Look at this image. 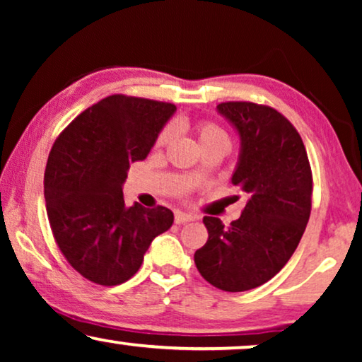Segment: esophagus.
I'll return each instance as SVG.
<instances>
[{
    "label": "esophagus",
    "instance_id": "esophagus-1",
    "mask_svg": "<svg viewBox=\"0 0 362 362\" xmlns=\"http://www.w3.org/2000/svg\"><path fill=\"white\" fill-rule=\"evenodd\" d=\"M197 217L192 216V214H187V212H176L175 214V222L176 224H186V222H191V221H196Z\"/></svg>",
    "mask_w": 362,
    "mask_h": 362
}]
</instances>
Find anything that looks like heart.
Returning <instances> with one entry per match:
<instances>
[{
	"label": "heart",
	"mask_w": 362,
	"mask_h": 362,
	"mask_svg": "<svg viewBox=\"0 0 362 362\" xmlns=\"http://www.w3.org/2000/svg\"><path fill=\"white\" fill-rule=\"evenodd\" d=\"M197 136H199V143L204 141H212V140H227L226 133L222 132V128H219L214 123H202L197 128ZM173 138V128L168 127L161 132L160 138H158V145H166Z\"/></svg>",
	"instance_id": "1"
}]
</instances>
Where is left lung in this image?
<instances>
[{
  "label": "left lung",
  "instance_id": "left-lung-1",
  "mask_svg": "<svg viewBox=\"0 0 362 362\" xmlns=\"http://www.w3.org/2000/svg\"><path fill=\"white\" fill-rule=\"evenodd\" d=\"M216 110L239 135L230 181L247 204L229 227L204 217L209 239L194 262L216 288L247 291L279 274L298 247L311 212V170L298 132L274 108L226 102Z\"/></svg>",
  "mask_w": 362,
  "mask_h": 362
}]
</instances>
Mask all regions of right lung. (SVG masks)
Returning a JSON list of instances; mask_svg holds the SVG:
<instances>
[{"instance_id":"right-lung-1","label":"right lung","mask_w":362,"mask_h":362,"mask_svg":"<svg viewBox=\"0 0 362 362\" xmlns=\"http://www.w3.org/2000/svg\"><path fill=\"white\" fill-rule=\"evenodd\" d=\"M175 112L173 103L110 95L82 112L49 153L44 197L54 239L93 284L130 280L153 239L173 226L168 207L127 206L122 189Z\"/></svg>"}]
</instances>
